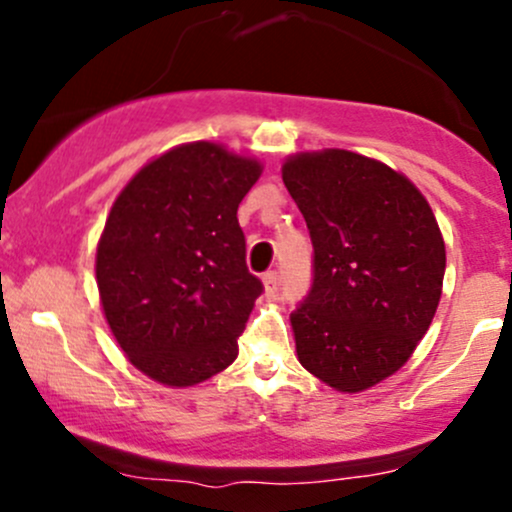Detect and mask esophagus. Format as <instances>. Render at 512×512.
<instances>
[{
	"instance_id": "obj_1",
	"label": "esophagus",
	"mask_w": 512,
	"mask_h": 512,
	"mask_svg": "<svg viewBox=\"0 0 512 512\" xmlns=\"http://www.w3.org/2000/svg\"><path fill=\"white\" fill-rule=\"evenodd\" d=\"M264 279V293H267V298H276V293H279V274L276 272H267L262 276Z\"/></svg>"
}]
</instances>
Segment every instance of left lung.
Masks as SVG:
<instances>
[{"mask_svg": "<svg viewBox=\"0 0 512 512\" xmlns=\"http://www.w3.org/2000/svg\"><path fill=\"white\" fill-rule=\"evenodd\" d=\"M281 178L313 240V284L291 313L298 361L334 390H368L407 363L436 315V216L404 175L354 151L291 156Z\"/></svg>", "mask_w": 512, "mask_h": 512, "instance_id": "obj_1", "label": "left lung"}]
</instances>
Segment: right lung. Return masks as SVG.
Wrapping results in <instances>:
<instances>
[{"mask_svg": "<svg viewBox=\"0 0 512 512\" xmlns=\"http://www.w3.org/2000/svg\"><path fill=\"white\" fill-rule=\"evenodd\" d=\"M260 173L219 144H182L139 170L110 209L96 255L103 313L158 383L197 385L236 361L264 291L236 216Z\"/></svg>", "mask_w": 512, "mask_h": 512, "instance_id": "1", "label": "right lung"}]
</instances>
